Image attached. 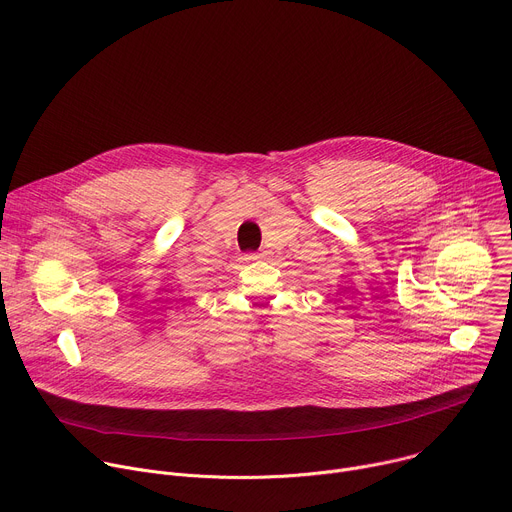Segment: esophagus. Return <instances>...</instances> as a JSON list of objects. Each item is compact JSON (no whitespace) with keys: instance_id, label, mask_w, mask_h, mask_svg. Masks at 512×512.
<instances>
[{"instance_id":"1","label":"esophagus","mask_w":512,"mask_h":512,"mask_svg":"<svg viewBox=\"0 0 512 512\" xmlns=\"http://www.w3.org/2000/svg\"><path fill=\"white\" fill-rule=\"evenodd\" d=\"M267 257V253H253V255H247L245 259H249V261H259V259H265Z\"/></svg>"}]
</instances>
